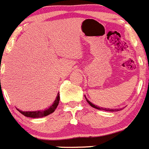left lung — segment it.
<instances>
[{
  "label": "left lung",
  "instance_id": "left-lung-1",
  "mask_svg": "<svg viewBox=\"0 0 149 149\" xmlns=\"http://www.w3.org/2000/svg\"><path fill=\"white\" fill-rule=\"evenodd\" d=\"M85 97L86 98V97H85ZM86 100H87L88 103H89V105L91 106V107H94V108L95 109H102V110H104V111H109V112H116V111H119V109H107V108H102V107H97V106H95L94 104H93L92 103H91L90 101H89L86 98Z\"/></svg>",
  "mask_w": 149,
  "mask_h": 149
}]
</instances>
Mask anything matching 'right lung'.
Returning a JSON list of instances; mask_svg holds the SVG:
<instances>
[{"mask_svg":"<svg viewBox=\"0 0 149 149\" xmlns=\"http://www.w3.org/2000/svg\"><path fill=\"white\" fill-rule=\"evenodd\" d=\"M59 100H60V95L59 94H58L57 95V97L55 99V100L54 101L53 104L52 106H50L47 109L43 111H34V112H24V111H21L19 109H18V111H19V112L24 115V116L29 118H42L44 116H47L49 115H50L51 113H52L53 112H55V109L57 108L58 105L59 103Z\"/></svg>","mask_w":149,"mask_h":149,"instance_id":"add662e5","label":"right lung"}]
</instances>
